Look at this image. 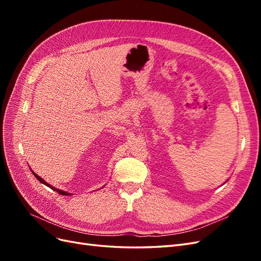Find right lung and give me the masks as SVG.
<instances>
[{
	"instance_id": "obj_1",
	"label": "right lung",
	"mask_w": 261,
	"mask_h": 261,
	"mask_svg": "<svg viewBox=\"0 0 261 261\" xmlns=\"http://www.w3.org/2000/svg\"><path fill=\"white\" fill-rule=\"evenodd\" d=\"M31 172H33V171H31ZM34 173V175L36 176V178L39 180V181H40V183H42V184H44V185H46V186H49L51 189H53V191H55V192H58L60 195H63V196H69L70 194L69 193H67V192H64V191H62V189H59V188H55V187H53V186H51L50 184H48V183H46V181L43 179V178H41L40 176H39V175H37L36 174V173L35 172H33Z\"/></svg>"
}]
</instances>
